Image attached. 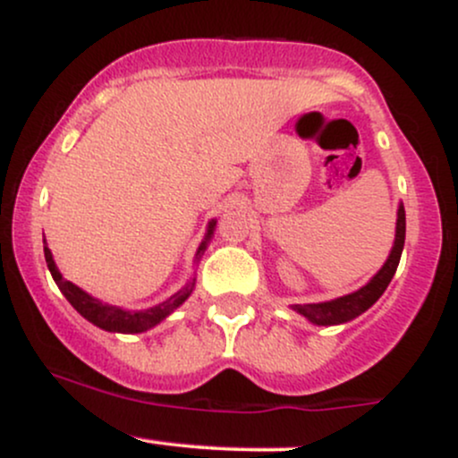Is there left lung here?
<instances>
[{
  "label": "left lung",
  "instance_id": "1",
  "mask_svg": "<svg viewBox=\"0 0 458 458\" xmlns=\"http://www.w3.org/2000/svg\"><path fill=\"white\" fill-rule=\"evenodd\" d=\"M404 247V207H398V217H396V239H394V247L387 256L386 265L381 267L379 273L372 277L366 286H361L360 291L351 293V295L331 299V301L323 303H295L293 310L306 317L310 323L314 325H340L349 323L355 317H360L361 312H366L372 303L386 293L387 284L392 282L394 273H396L398 262H401V254Z\"/></svg>",
  "mask_w": 458,
  "mask_h": 458
}]
</instances>
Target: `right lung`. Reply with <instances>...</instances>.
<instances>
[{
  "label": "right lung",
  "mask_w": 458,
  "mask_h": 458,
  "mask_svg": "<svg viewBox=\"0 0 458 458\" xmlns=\"http://www.w3.org/2000/svg\"><path fill=\"white\" fill-rule=\"evenodd\" d=\"M215 224H217L215 219L208 224L207 236H204L202 245L198 247L196 260H199V256H202L204 250H207V243L211 241ZM43 243H45L47 267H49V271H51V276H54L57 288L64 293V297L71 301V306L75 308L83 318H88L90 323H94L97 327H101L105 331H118V334H140V331L155 327V325H159L163 318L170 317V314L174 312V310L181 306V303L185 301L189 295H191L193 286H196V277H193V280L189 282L185 288H181V291L174 293L170 299H165V301L159 303V306L148 308V310H133V312H129V310L115 308V306H109V303L98 301V299L88 295L86 291H81V288L75 286L72 282L64 280V277H62V273L57 271L54 256H51V250L47 247L45 239H43Z\"/></svg>",
  "instance_id": "1"
}]
</instances>
